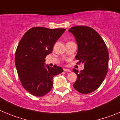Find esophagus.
<instances>
[{
  "instance_id": "34e87169",
  "label": "esophagus",
  "mask_w": 120,
  "mask_h": 120,
  "mask_svg": "<svg viewBox=\"0 0 120 120\" xmlns=\"http://www.w3.org/2000/svg\"><path fill=\"white\" fill-rule=\"evenodd\" d=\"M64 71L65 72H71V71L69 69H67V68H64Z\"/></svg>"
}]
</instances>
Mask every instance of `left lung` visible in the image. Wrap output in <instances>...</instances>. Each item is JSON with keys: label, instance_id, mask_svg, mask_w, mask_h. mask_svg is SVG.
Wrapping results in <instances>:
<instances>
[{"label": "left lung", "instance_id": "left-lung-1", "mask_svg": "<svg viewBox=\"0 0 120 120\" xmlns=\"http://www.w3.org/2000/svg\"><path fill=\"white\" fill-rule=\"evenodd\" d=\"M68 31L75 36L78 45L75 58L78 63H84V69L80 72L73 69L77 79L74 88L84 94L91 93L101 85L108 69V49L101 36L92 28L76 26Z\"/></svg>", "mask_w": 120, "mask_h": 120}]
</instances>
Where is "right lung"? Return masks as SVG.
<instances>
[{
  "label": "right lung",
  "instance_id": "1",
  "mask_svg": "<svg viewBox=\"0 0 120 120\" xmlns=\"http://www.w3.org/2000/svg\"><path fill=\"white\" fill-rule=\"evenodd\" d=\"M65 29L33 27L24 34L17 47L15 63L24 88L34 96L42 97L53 86L55 75L63 72L61 67L45 65V58Z\"/></svg>",
  "mask_w": 120,
  "mask_h": 120
}]
</instances>
